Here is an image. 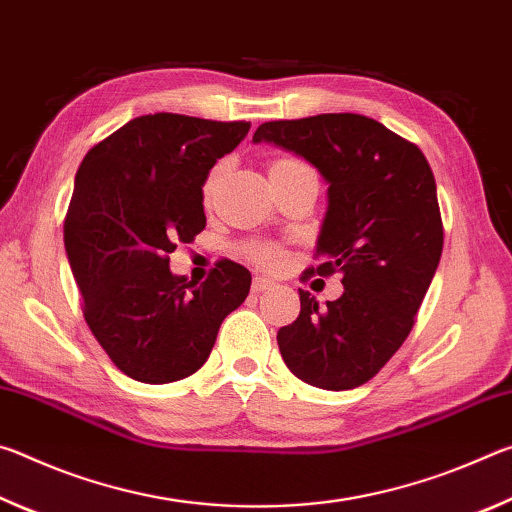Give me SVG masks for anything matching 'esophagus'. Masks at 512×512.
I'll return each mask as SVG.
<instances>
[{
	"instance_id": "esophagus-1",
	"label": "esophagus",
	"mask_w": 512,
	"mask_h": 512,
	"mask_svg": "<svg viewBox=\"0 0 512 512\" xmlns=\"http://www.w3.org/2000/svg\"><path fill=\"white\" fill-rule=\"evenodd\" d=\"M277 284L273 282V280H268V277H264V275H255L253 277V291L255 293H264V291H271V289H275Z\"/></svg>"
}]
</instances>
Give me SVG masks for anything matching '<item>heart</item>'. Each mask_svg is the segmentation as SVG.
<instances>
[{
	"mask_svg": "<svg viewBox=\"0 0 512 512\" xmlns=\"http://www.w3.org/2000/svg\"><path fill=\"white\" fill-rule=\"evenodd\" d=\"M282 164H298V162H293V160H275L271 164V169L282 167ZM221 169H223L221 164H216V167L210 171V176H207L205 185H203V198H205V201H210V196H212L214 187H216V180H219V176H221ZM248 255H250V259H255V262L266 264V266H275L277 262H280V257H282V253L275 246H259V244L257 246H248Z\"/></svg>",
	"mask_w": 512,
	"mask_h": 512,
	"instance_id": "heart-1",
	"label": "heart"
}]
</instances>
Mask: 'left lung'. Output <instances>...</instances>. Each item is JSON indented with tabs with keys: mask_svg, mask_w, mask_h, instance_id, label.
<instances>
[{
	"mask_svg": "<svg viewBox=\"0 0 512 512\" xmlns=\"http://www.w3.org/2000/svg\"><path fill=\"white\" fill-rule=\"evenodd\" d=\"M253 142H271L325 178L314 275H343V296L318 307L300 289V316L277 332L298 379L325 391L366 384L413 329L443 253L436 180L418 146L379 121L329 112L266 121Z\"/></svg>",
	"mask_w": 512,
	"mask_h": 512,
	"instance_id": "1",
	"label": "left lung"
}]
</instances>
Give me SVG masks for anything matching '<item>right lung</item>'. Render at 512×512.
I'll use <instances>...</instances> for the list:
<instances>
[{
    "label": "right lung",
    "instance_id": "1",
    "mask_svg": "<svg viewBox=\"0 0 512 512\" xmlns=\"http://www.w3.org/2000/svg\"><path fill=\"white\" fill-rule=\"evenodd\" d=\"M248 131V121L155 112L94 144L76 171L65 250L83 316L135 381L194 375L223 318L248 296V268L230 259H219L203 284L169 271V253L205 228L207 173Z\"/></svg>",
    "mask_w": 512,
    "mask_h": 512
}]
</instances>
